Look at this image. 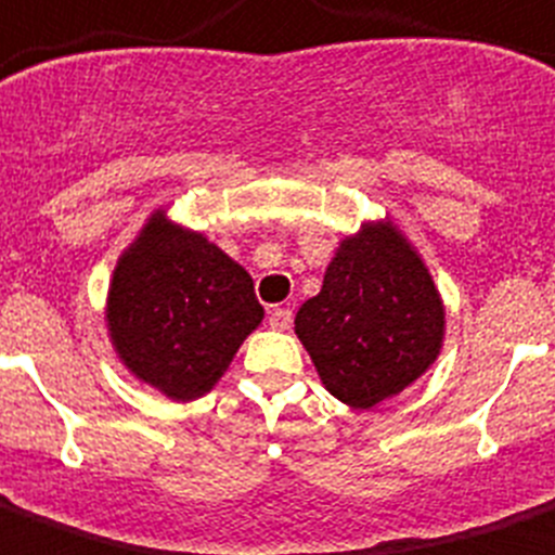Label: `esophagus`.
Listing matches in <instances>:
<instances>
[{
  "instance_id": "1",
  "label": "esophagus",
  "mask_w": 555,
  "mask_h": 555,
  "mask_svg": "<svg viewBox=\"0 0 555 555\" xmlns=\"http://www.w3.org/2000/svg\"><path fill=\"white\" fill-rule=\"evenodd\" d=\"M268 319H270V324L276 327V331H287V327H291V322H293V310L273 305V308H270V313H268Z\"/></svg>"
}]
</instances>
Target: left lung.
I'll use <instances>...</instances> for the list:
<instances>
[{
    "label": "left lung",
    "mask_w": 555,
    "mask_h": 555,
    "mask_svg": "<svg viewBox=\"0 0 555 555\" xmlns=\"http://www.w3.org/2000/svg\"><path fill=\"white\" fill-rule=\"evenodd\" d=\"M444 310L434 279L393 228L341 242L319 296L296 313L324 387L367 410L418 379L441 348Z\"/></svg>",
    "instance_id": "1"
}]
</instances>
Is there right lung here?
<instances>
[{
  "mask_svg": "<svg viewBox=\"0 0 555 555\" xmlns=\"http://www.w3.org/2000/svg\"><path fill=\"white\" fill-rule=\"evenodd\" d=\"M262 317L247 270L165 214L153 216L121 256L107 296L121 362L182 402L219 382Z\"/></svg>",
  "mask_w": 555,
  "mask_h": 555,
  "instance_id": "right-lung-1",
  "label": "right lung"
}]
</instances>
